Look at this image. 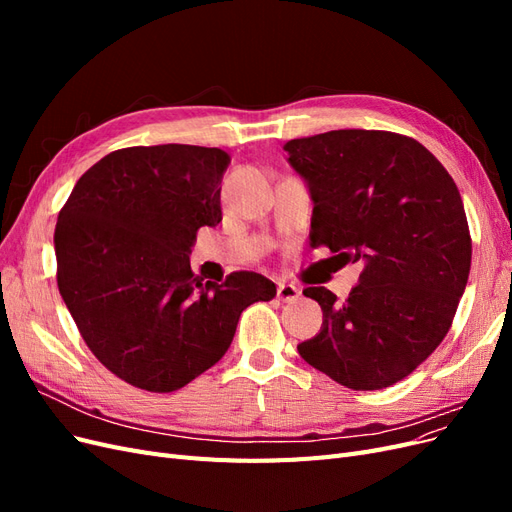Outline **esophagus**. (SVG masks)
<instances>
[{
  "mask_svg": "<svg viewBox=\"0 0 512 512\" xmlns=\"http://www.w3.org/2000/svg\"><path fill=\"white\" fill-rule=\"evenodd\" d=\"M277 297H280L282 301L286 303H294L299 297H301V290L294 286V284H288V282H280L277 284Z\"/></svg>",
  "mask_w": 512,
  "mask_h": 512,
  "instance_id": "esophagus-1",
  "label": "esophagus"
}]
</instances>
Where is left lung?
<instances>
[{
	"label": "left lung",
	"mask_w": 512,
	"mask_h": 512,
	"mask_svg": "<svg viewBox=\"0 0 512 512\" xmlns=\"http://www.w3.org/2000/svg\"><path fill=\"white\" fill-rule=\"evenodd\" d=\"M284 151L314 203L312 245L363 262L346 301L303 290L322 307V327L297 350L348 389H386L440 346L466 290L472 241L457 185L395 132L333 130Z\"/></svg>",
	"instance_id": "obj_1"
}]
</instances>
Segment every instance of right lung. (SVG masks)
Wrapping results in <instances>:
<instances>
[{"instance_id":"add662e5","label":"right lung","mask_w":512,"mask_h":512,"mask_svg":"<svg viewBox=\"0 0 512 512\" xmlns=\"http://www.w3.org/2000/svg\"><path fill=\"white\" fill-rule=\"evenodd\" d=\"M218 147L108 153L76 181L55 228L57 286L96 359L121 380L170 393L218 363L243 309L271 301L252 271L224 284L190 269L196 232L222 222Z\"/></svg>"}]
</instances>
